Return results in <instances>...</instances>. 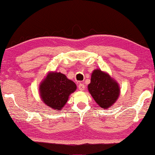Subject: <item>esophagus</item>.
<instances>
[{
  "mask_svg": "<svg viewBox=\"0 0 155 155\" xmlns=\"http://www.w3.org/2000/svg\"><path fill=\"white\" fill-rule=\"evenodd\" d=\"M78 90L80 91H83L85 90V85H84L83 83H79L78 85Z\"/></svg>",
  "mask_w": 155,
  "mask_h": 155,
  "instance_id": "1",
  "label": "esophagus"
}]
</instances>
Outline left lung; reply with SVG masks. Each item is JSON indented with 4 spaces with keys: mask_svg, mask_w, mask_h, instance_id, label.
Listing matches in <instances>:
<instances>
[{
    "mask_svg": "<svg viewBox=\"0 0 155 155\" xmlns=\"http://www.w3.org/2000/svg\"><path fill=\"white\" fill-rule=\"evenodd\" d=\"M88 90L96 103L103 109L111 107L117 101L120 94L118 84L109 74L100 70L93 72Z\"/></svg>",
    "mask_w": 155,
    "mask_h": 155,
    "instance_id": "8db88e82",
    "label": "left lung"
}]
</instances>
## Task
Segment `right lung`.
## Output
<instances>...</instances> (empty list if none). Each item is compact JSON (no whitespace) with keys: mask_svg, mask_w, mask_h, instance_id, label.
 Instances as JSON below:
<instances>
[{"mask_svg":"<svg viewBox=\"0 0 155 155\" xmlns=\"http://www.w3.org/2000/svg\"><path fill=\"white\" fill-rule=\"evenodd\" d=\"M76 89V84L60 72L50 73L40 86L41 99L52 109L63 108Z\"/></svg>","mask_w":155,"mask_h":155,"instance_id":"right-lung-1","label":"right lung"}]
</instances>
